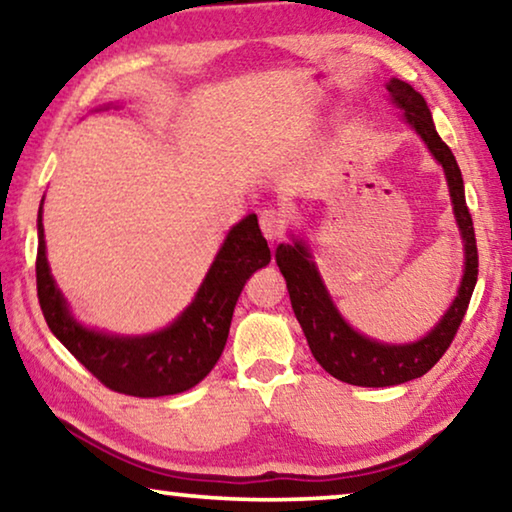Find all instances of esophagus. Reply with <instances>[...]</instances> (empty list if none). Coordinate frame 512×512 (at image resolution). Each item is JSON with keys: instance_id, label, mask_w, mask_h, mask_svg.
<instances>
[{"instance_id": "34e87169", "label": "esophagus", "mask_w": 512, "mask_h": 512, "mask_svg": "<svg viewBox=\"0 0 512 512\" xmlns=\"http://www.w3.org/2000/svg\"><path fill=\"white\" fill-rule=\"evenodd\" d=\"M259 227H262V232L266 236V241H278L285 236L287 227H289V220L282 211L278 209H264L259 213Z\"/></svg>"}]
</instances>
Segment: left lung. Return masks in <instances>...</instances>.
Segmentation results:
<instances>
[{"instance_id": "8db88e82", "label": "left lung", "mask_w": 512, "mask_h": 512, "mask_svg": "<svg viewBox=\"0 0 512 512\" xmlns=\"http://www.w3.org/2000/svg\"><path fill=\"white\" fill-rule=\"evenodd\" d=\"M386 89L391 94V101L404 110V117L416 128V133L423 137L432 156L444 167L453 197L455 218L462 230L464 250H467L464 278L460 292H457L444 319L423 340L411 342V345H381V342L363 338L335 310L303 243H294V246L287 243V246H278L276 250V262L280 266V273L287 280V292L289 299H292L294 315L299 319L312 356L335 379L347 381L352 386L370 388L398 386L404 384V381L423 377L427 370H432V365L451 347L455 333L460 329L464 315H467L471 294H474L478 280L474 220H471L467 200H464L462 172L457 167L453 151L434 131L432 114L427 110L425 98L414 87L393 78Z\"/></svg>"}]
</instances>
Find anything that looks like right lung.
<instances>
[{
    "label": "right lung",
    "instance_id": "obj_1",
    "mask_svg": "<svg viewBox=\"0 0 512 512\" xmlns=\"http://www.w3.org/2000/svg\"><path fill=\"white\" fill-rule=\"evenodd\" d=\"M41 209L36 292L45 322L61 345L103 386L133 398H160L200 384L223 354L243 285L257 269L271 262V250L255 213L232 227L195 301L170 329L144 338H117L85 329L68 312L45 257Z\"/></svg>",
    "mask_w": 512,
    "mask_h": 512
}]
</instances>
